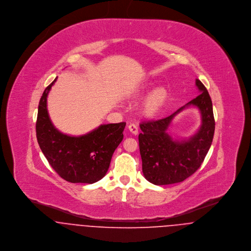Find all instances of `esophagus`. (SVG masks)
<instances>
[{"mask_svg": "<svg viewBox=\"0 0 251 251\" xmlns=\"http://www.w3.org/2000/svg\"><path fill=\"white\" fill-rule=\"evenodd\" d=\"M128 129L132 134H137L138 133V126L135 124H129L128 125Z\"/></svg>", "mask_w": 251, "mask_h": 251, "instance_id": "esophagus-1", "label": "esophagus"}]
</instances>
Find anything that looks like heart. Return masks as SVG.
Returning a JSON list of instances; mask_svg holds the SVG:
<instances>
[{"label": "heart", "instance_id": "1", "mask_svg": "<svg viewBox=\"0 0 251 251\" xmlns=\"http://www.w3.org/2000/svg\"><path fill=\"white\" fill-rule=\"evenodd\" d=\"M167 100V91L163 88L157 89L152 92L144 103L143 111L149 116H153L157 114L160 109L163 107Z\"/></svg>", "mask_w": 251, "mask_h": 251}]
</instances>
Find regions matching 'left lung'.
I'll return each instance as SVG.
<instances>
[{
  "instance_id": "1",
  "label": "left lung",
  "mask_w": 251,
  "mask_h": 251,
  "mask_svg": "<svg viewBox=\"0 0 251 251\" xmlns=\"http://www.w3.org/2000/svg\"><path fill=\"white\" fill-rule=\"evenodd\" d=\"M195 84L200 94L184 106L166 118L140 124L142 132L138 139L144 177L155 185L180 182L194 174L213 142L215 123L212 100L200 80L196 79ZM189 106L200 109L202 125L190 139L174 141L167 129L174 117Z\"/></svg>"
}]
</instances>
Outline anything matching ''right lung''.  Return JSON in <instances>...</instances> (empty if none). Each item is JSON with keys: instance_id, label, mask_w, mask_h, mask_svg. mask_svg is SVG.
<instances>
[{"instance_id": "1", "label": "right lung", "mask_w": 251, "mask_h": 251, "mask_svg": "<svg viewBox=\"0 0 251 251\" xmlns=\"http://www.w3.org/2000/svg\"><path fill=\"white\" fill-rule=\"evenodd\" d=\"M56 79L44 90L38 104L36 130L41 151L57 174L70 182L94 183L107 173L112 155L124 138L126 123L101 125L81 136L59 131L47 111V96Z\"/></svg>"}]
</instances>
